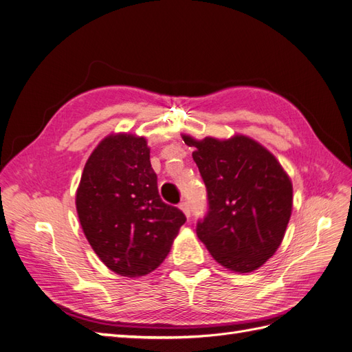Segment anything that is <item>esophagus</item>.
Instances as JSON below:
<instances>
[{"label":"esophagus","mask_w":352,"mask_h":352,"mask_svg":"<svg viewBox=\"0 0 352 352\" xmlns=\"http://www.w3.org/2000/svg\"><path fill=\"white\" fill-rule=\"evenodd\" d=\"M179 208L185 212L186 217H190V204H189L188 201H182V202H180Z\"/></svg>","instance_id":"esophagus-1"}]
</instances>
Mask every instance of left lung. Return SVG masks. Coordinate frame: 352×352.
Masks as SVG:
<instances>
[{
	"mask_svg": "<svg viewBox=\"0 0 352 352\" xmlns=\"http://www.w3.org/2000/svg\"><path fill=\"white\" fill-rule=\"evenodd\" d=\"M207 188L197 235L223 267L257 270L279 248L292 211V184L276 157L243 135L226 141L184 135Z\"/></svg>",
	"mask_w": 352,
	"mask_h": 352,
	"instance_id": "8db88e82",
	"label": "left lung"
}]
</instances>
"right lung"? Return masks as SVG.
<instances>
[{
	"label": "right lung",
	"mask_w": 352,
	"mask_h": 352,
	"mask_svg": "<svg viewBox=\"0 0 352 352\" xmlns=\"http://www.w3.org/2000/svg\"><path fill=\"white\" fill-rule=\"evenodd\" d=\"M85 236L114 273L138 278L164 261L186 217L160 198L145 138L110 135L85 164L76 190Z\"/></svg>",
	"instance_id": "add662e5"
}]
</instances>
